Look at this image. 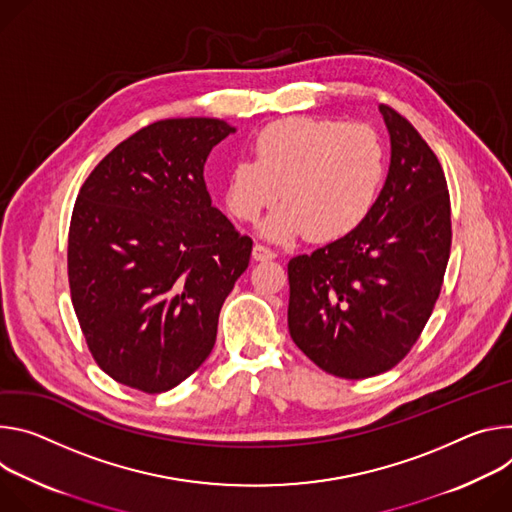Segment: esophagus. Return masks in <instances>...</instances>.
Masks as SVG:
<instances>
[{
  "label": "esophagus",
  "mask_w": 512,
  "mask_h": 512,
  "mask_svg": "<svg viewBox=\"0 0 512 512\" xmlns=\"http://www.w3.org/2000/svg\"><path fill=\"white\" fill-rule=\"evenodd\" d=\"M276 254L270 250V248H266V246H262V244H256L254 248H252V258L254 260H258V262H264V260H272Z\"/></svg>",
  "instance_id": "esophagus-1"
}]
</instances>
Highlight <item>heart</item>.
Masks as SVG:
<instances>
[{"instance_id": "obj_1", "label": "heart", "mask_w": 512, "mask_h": 512, "mask_svg": "<svg viewBox=\"0 0 512 512\" xmlns=\"http://www.w3.org/2000/svg\"><path fill=\"white\" fill-rule=\"evenodd\" d=\"M254 160H238L225 179L223 201L238 221H256L278 199L260 232L272 242L307 234L313 242L346 238L374 209L386 150L368 124L285 118L264 126Z\"/></svg>"}]
</instances>
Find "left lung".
Instances as JSON below:
<instances>
[{"label":"left lung","mask_w":512,"mask_h":512,"mask_svg":"<svg viewBox=\"0 0 512 512\" xmlns=\"http://www.w3.org/2000/svg\"><path fill=\"white\" fill-rule=\"evenodd\" d=\"M390 166L364 223L289 262V331L297 348L339 378L399 364L441 291L451 246L443 168L419 132L380 105Z\"/></svg>","instance_id":"8db88e82"}]
</instances>
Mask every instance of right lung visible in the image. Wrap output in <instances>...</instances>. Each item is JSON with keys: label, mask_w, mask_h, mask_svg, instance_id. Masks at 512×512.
<instances>
[{"label": "right lung", "mask_w": 512, "mask_h": 512, "mask_svg": "<svg viewBox=\"0 0 512 512\" xmlns=\"http://www.w3.org/2000/svg\"><path fill=\"white\" fill-rule=\"evenodd\" d=\"M236 128L213 118L154 122L113 148L79 191L69 227L71 299L99 368L156 394L211 354L225 297L248 268L203 166Z\"/></svg>", "instance_id": "1"}]
</instances>
